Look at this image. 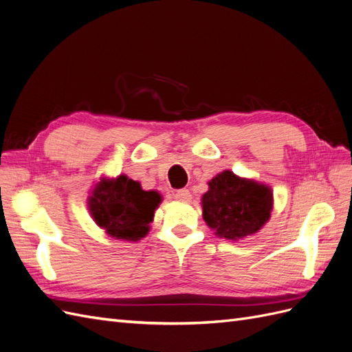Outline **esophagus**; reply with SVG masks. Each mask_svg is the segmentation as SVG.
Returning a JSON list of instances; mask_svg holds the SVG:
<instances>
[{
	"mask_svg": "<svg viewBox=\"0 0 352 352\" xmlns=\"http://www.w3.org/2000/svg\"><path fill=\"white\" fill-rule=\"evenodd\" d=\"M175 198L179 201H189L190 199V192L188 189H177L175 192Z\"/></svg>",
	"mask_w": 352,
	"mask_h": 352,
	"instance_id": "1",
	"label": "esophagus"
}]
</instances>
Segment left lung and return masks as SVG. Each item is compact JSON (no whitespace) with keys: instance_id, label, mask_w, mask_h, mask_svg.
Segmentation results:
<instances>
[{"instance_id":"1","label":"left lung","mask_w":352,"mask_h":352,"mask_svg":"<svg viewBox=\"0 0 352 352\" xmlns=\"http://www.w3.org/2000/svg\"><path fill=\"white\" fill-rule=\"evenodd\" d=\"M202 195V217L216 235L236 241L252 235L270 217L272 189L229 170L212 177Z\"/></svg>"}]
</instances>
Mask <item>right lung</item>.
Listing matches in <instances>:
<instances>
[{
	"mask_svg": "<svg viewBox=\"0 0 352 352\" xmlns=\"http://www.w3.org/2000/svg\"><path fill=\"white\" fill-rule=\"evenodd\" d=\"M162 201L154 190H144L140 182L122 175L114 180L102 179L89 198L95 223L116 239L140 241Z\"/></svg>",
	"mask_w": 352,
	"mask_h": 352,
	"instance_id": "1",
	"label": "right lung"
}]
</instances>
